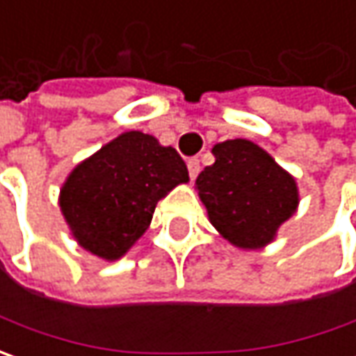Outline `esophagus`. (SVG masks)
Returning <instances> with one entry per match:
<instances>
[{
    "label": "esophagus",
    "mask_w": 356,
    "mask_h": 356,
    "mask_svg": "<svg viewBox=\"0 0 356 356\" xmlns=\"http://www.w3.org/2000/svg\"><path fill=\"white\" fill-rule=\"evenodd\" d=\"M188 174H190V178H192V180H196V176L200 174L198 158H190V160H188Z\"/></svg>",
    "instance_id": "esophagus-1"
}]
</instances>
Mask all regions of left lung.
<instances>
[{
	"mask_svg": "<svg viewBox=\"0 0 356 356\" xmlns=\"http://www.w3.org/2000/svg\"><path fill=\"white\" fill-rule=\"evenodd\" d=\"M196 190L218 234L239 250H261L299 208L295 178L245 138L218 143Z\"/></svg>",
	"mask_w": 356,
	"mask_h": 356,
	"instance_id": "1",
	"label": "left lung"
}]
</instances>
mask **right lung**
<instances>
[{
	"mask_svg": "<svg viewBox=\"0 0 356 356\" xmlns=\"http://www.w3.org/2000/svg\"><path fill=\"white\" fill-rule=\"evenodd\" d=\"M188 180L184 160L172 146L129 130L69 172L59 208L83 250L117 261L148 229L158 200Z\"/></svg>",
	"mask_w": 356,
	"mask_h": 356,
	"instance_id": "1",
	"label": "right lung"
}]
</instances>
